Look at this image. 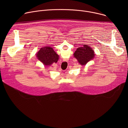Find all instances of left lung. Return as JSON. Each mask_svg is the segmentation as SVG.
<instances>
[{
    "mask_svg": "<svg viewBox=\"0 0 128 128\" xmlns=\"http://www.w3.org/2000/svg\"><path fill=\"white\" fill-rule=\"evenodd\" d=\"M74 56L80 64L84 65L94 58L95 54L93 50L88 46L84 45L83 46L77 48L74 53Z\"/></svg>",
    "mask_w": 128,
    "mask_h": 128,
    "instance_id": "obj_1",
    "label": "left lung"
}]
</instances>
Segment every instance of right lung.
<instances>
[{
  "label": "right lung",
  "mask_w": 128,
  "mask_h": 128,
  "mask_svg": "<svg viewBox=\"0 0 128 128\" xmlns=\"http://www.w3.org/2000/svg\"><path fill=\"white\" fill-rule=\"evenodd\" d=\"M37 57L44 65L57 63L59 60V56L52 48L48 46L42 48L37 54Z\"/></svg>",
  "instance_id": "1"
}]
</instances>
